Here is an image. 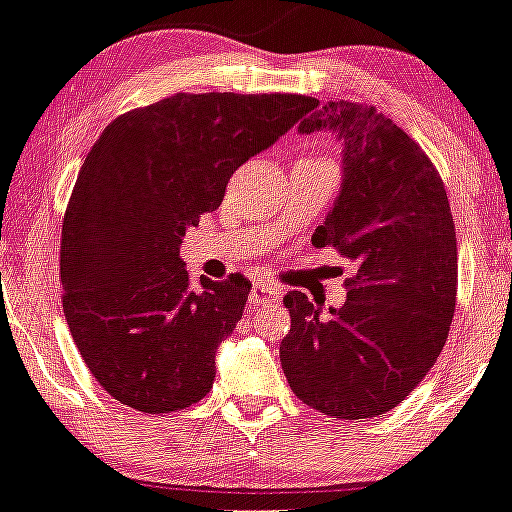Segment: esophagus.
I'll use <instances>...</instances> for the list:
<instances>
[{"label":"esophagus","mask_w":512,"mask_h":512,"mask_svg":"<svg viewBox=\"0 0 512 512\" xmlns=\"http://www.w3.org/2000/svg\"><path fill=\"white\" fill-rule=\"evenodd\" d=\"M280 300V288L271 283H254V288H251V295H249V302L251 305H266V302H276Z\"/></svg>","instance_id":"esophagus-1"}]
</instances>
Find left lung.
I'll use <instances>...</instances> for the list:
<instances>
[{"label": "left lung", "mask_w": 512, "mask_h": 512, "mask_svg": "<svg viewBox=\"0 0 512 512\" xmlns=\"http://www.w3.org/2000/svg\"><path fill=\"white\" fill-rule=\"evenodd\" d=\"M300 119V134L329 129L344 146L342 190L312 244L334 246L354 276L344 280V305L327 315L300 290L285 295L280 364L302 403L364 420L403 403L447 342L454 219L427 153L376 107L339 100Z\"/></svg>", "instance_id": "1"}]
</instances>
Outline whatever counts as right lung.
Here are the masks:
<instances>
[{
    "instance_id": "1",
    "label": "right lung",
    "mask_w": 512,
    "mask_h": 512,
    "mask_svg": "<svg viewBox=\"0 0 512 512\" xmlns=\"http://www.w3.org/2000/svg\"><path fill=\"white\" fill-rule=\"evenodd\" d=\"M305 95H178L114 119L82 163L60 236L63 312L97 383L148 415L210 393L251 283L192 285L180 244L241 163L276 144Z\"/></svg>"
}]
</instances>
